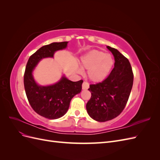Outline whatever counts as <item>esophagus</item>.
Segmentation results:
<instances>
[{
	"label": "esophagus",
	"mask_w": 160,
	"mask_h": 160,
	"mask_svg": "<svg viewBox=\"0 0 160 160\" xmlns=\"http://www.w3.org/2000/svg\"><path fill=\"white\" fill-rule=\"evenodd\" d=\"M89 88V83H88V82L84 81L83 84H82V89H84V90H86V89H88Z\"/></svg>",
	"instance_id": "esophagus-1"
}]
</instances>
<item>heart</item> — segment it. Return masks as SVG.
Returning a JSON list of instances; mask_svg holds the SVG:
<instances>
[{
  "label": "heart",
  "instance_id": "1",
  "mask_svg": "<svg viewBox=\"0 0 160 160\" xmlns=\"http://www.w3.org/2000/svg\"><path fill=\"white\" fill-rule=\"evenodd\" d=\"M81 65L88 69L89 78L94 82L103 81L112 68L113 59L109 54L103 51L93 50L82 57Z\"/></svg>",
  "mask_w": 160,
  "mask_h": 160
}]
</instances>
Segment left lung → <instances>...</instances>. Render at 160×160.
<instances>
[{"mask_svg":"<svg viewBox=\"0 0 160 160\" xmlns=\"http://www.w3.org/2000/svg\"><path fill=\"white\" fill-rule=\"evenodd\" d=\"M107 47L114 56V68L103 81L89 85L91 97L86 105L90 117L99 122L113 119L122 112L133 82L129 60L116 49Z\"/></svg>","mask_w":160,"mask_h":160,"instance_id":"obj_1","label":"left lung"}]
</instances>
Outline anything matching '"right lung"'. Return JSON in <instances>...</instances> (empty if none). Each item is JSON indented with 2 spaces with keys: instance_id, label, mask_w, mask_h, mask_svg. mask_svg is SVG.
I'll return each mask as SVG.
<instances>
[{
  "instance_id": "add662e5",
  "label": "right lung",
  "mask_w": 160,
  "mask_h": 160,
  "mask_svg": "<svg viewBox=\"0 0 160 160\" xmlns=\"http://www.w3.org/2000/svg\"><path fill=\"white\" fill-rule=\"evenodd\" d=\"M67 42H52L42 47L29 57L26 65L24 86L27 98L33 110L47 119H58L67 113L72 98L81 92L83 81L73 82L62 77L55 85L39 86L34 80L32 71L42 58L52 57L56 51L66 48Z\"/></svg>"
}]
</instances>
